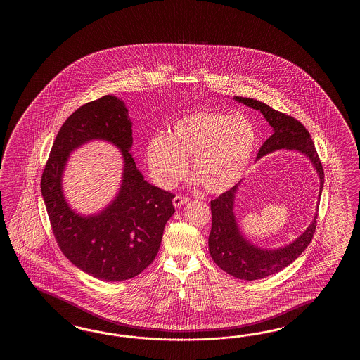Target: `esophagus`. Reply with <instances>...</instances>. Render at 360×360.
<instances>
[{
	"label": "esophagus",
	"mask_w": 360,
	"mask_h": 360,
	"mask_svg": "<svg viewBox=\"0 0 360 360\" xmlns=\"http://www.w3.org/2000/svg\"><path fill=\"white\" fill-rule=\"evenodd\" d=\"M188 202H189V198H188V197H184V195H176L175 198L172 199L174 206L177 207V208L183 206L185 203H188Z\"/></svg>",
	"instance_id": "1"
}]
</instances>
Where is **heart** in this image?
Wrapping results in <instances>:
<instances>
[{
  "mask_svg": "<svg viewBox=\"0 0 360 360\" xmlns=\"http://www.w3.org/2000/svg\"><path fill=\"white\" fill-rule=\"evenodd\" d=\"M257 146V131L245 115L210 109L184 115L167 135L148 140L144 161L154 184L171 189L186 174L188 161L210 193L228 191L243 176Z\"/></svg>",
  "mask_w": 360,
  "mask_h": 360,
  "instance_id": "1",
  "label": "heart"
}]
</instances>
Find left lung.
Listing matches in <instances>:
<instances>
[{
	"mask_svg": "<svg viewBox=\"0 0 360 360\" xmlns=\"http://www.w3.org/2000/svg\"><path fill=\"white\" fill-rule=\"evenodd\" d=\"M234 100L259 110L273 127V135L261 146L256 161L281 149L295 150L309 158L319 177V195L313 221L293 242L278 248H262L260 245H253L238 225L234 206L238 191L245 179L236 184L230 191L222 193L219 198L211 200L212 228L208 237V251L212 260L230 276L245 281H256L273 276L287 268L305 251L306 247L311 242L316 226L318 205L324 184V172L313 140L304 124L293 117L278 112L259 100L242 96H234Z\"/></svg>",
	"mask_w": 360,
	"mask_h": 360,
	"instance_id": "left-lung-1",
	"label": "left lung"
}]
</instances>
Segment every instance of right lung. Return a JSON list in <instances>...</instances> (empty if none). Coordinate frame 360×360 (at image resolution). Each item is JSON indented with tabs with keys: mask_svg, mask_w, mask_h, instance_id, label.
I'll return each instance as SVG.
<instances>
[{
	"mask_svg": "<svg viewBox=\"0 0 360 360\" xmlns=\"http://www.w3.org/2000/svg\"><path fill=\"white\" fill-rule=\"evenodd\" d=\"M132 122L122 99L105 95L78 108L61 126L41 179L42 198L55 239L75 266L100 281L120 282L153 262L166 222L175 212L174 194L148 183L131 153ZM107 141L123 155L116 197L96 214L68 206L62 176L68 155L93 141Z\"/></svg>",
	"mask_w": 360,
	"mask_h": 360,
	"instance_id": "right-lung-1",
	"label": "right lung"
}]
</instances>
